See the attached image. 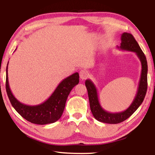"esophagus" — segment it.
Wrapping results in <instances>:
<instances>
[{"mask_svg": "<svg viewBox=\"0 0 155 155\" xmlns=\"http://www.w3.org/2000/svg\"><path fill=\"white\" fill-rule=\"evenodd\" d=\"M89 76V73L85 70H82L80 71V77L82 80H85Z\"/></svg>", "mask_w": 155, "mask_h": 155, "instance_id": "34e87169", "label": "esophagus"}]
</instances>
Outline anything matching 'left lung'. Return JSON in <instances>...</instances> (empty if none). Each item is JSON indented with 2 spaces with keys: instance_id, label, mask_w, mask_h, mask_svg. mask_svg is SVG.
Here are the masks:
<instances>
[{
  "instance_id": "8db88e82",
  "label": "left lung",
  "mask_w": 155,
  "mask_h": 155,
  "mask_svg": "<svg viewBox=\"0 0 155 155\" xmlns=\"http://www.w3.org/2000/svg\"><path fill=\"white\" fill-rule=\"evenodd\" d=\"M121 43L118 48L136 54L141 63V75L137 87V93L133 102L128 109L118 113H110L101 107L99 103L98 93L96 86L91 80H86L85 86L87 90L90 109L92 115L97 120L110 124H119L128 118L141 105L145 99L147 89V62L146 57L137 44L136 40L131 34L124 32L121 35Z\"/></svg>"
}]
</instances>
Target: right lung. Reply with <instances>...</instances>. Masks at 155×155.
I'll list each match as a JSON object with an SVG mask.
<instances>
[{
  "instance_id": "add662e5",
  "label": "right lung",
  "mask_w": 155,
  "mask_h": 155,
  "mask_svg": "<svg viewBox=\"0 0 155 155\" xmlns=\"http://www.w3.org/2000/svg\"><path fill=\"white\" fill-rule=\"evenodd\" d=\"M78 83L79 74L75 73L63 80L44 102L35 106L26 105L19 101L12 94L8 82V66L6 68V92L10 103L25 119L35 124L45 125L57 121L62 116L70 92Z\"/></svg>"
}]
</instances>
